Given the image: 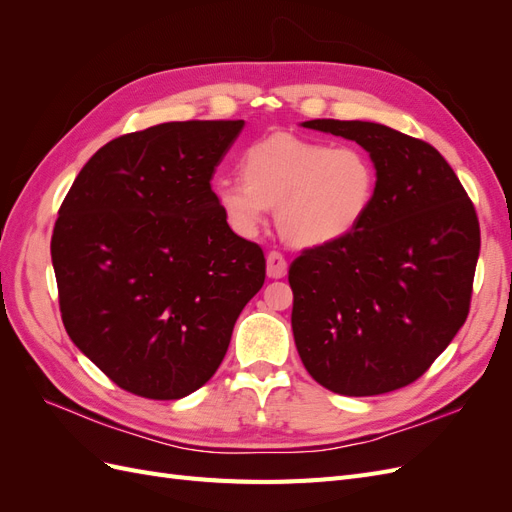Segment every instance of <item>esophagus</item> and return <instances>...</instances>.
<instances>
[{
	"instance_id": "esophagus-1",
	"label": "esophagus",
	"mask_w": 512,
	"mask_h": 512,
	"mask_svg": "<svg viewBox=\"0 0 512 512\" xmlns=\"http://www.w3.org/2000/svg\"><path fill=\"white\" fill-rule=\"evenodd\" d=\"M288 271V262L280 252H269L267 254V275L271 280H280Z\"/></svg>"
}]
</instances>
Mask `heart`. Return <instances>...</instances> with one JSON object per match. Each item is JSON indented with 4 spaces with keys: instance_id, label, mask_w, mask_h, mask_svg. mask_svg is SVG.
<instances>
[{
    "instance_id": "heart-1",
    "label": "heart",
    "mask_w": 512,
    "mask_h": 512,
    "mask_svg": "<svg viewBox=\"0 0 512 512\" xmlns=\"http://www.w3.org/2000/svg\"><path fill=\"white\" fill-rule=\"evenodd\" d=\"M243 179H218L213 198L228 226L252 237L275 211L280 235L297 247H322L363 222L376 192L365 153L292 134H273L247 147Z\"/></svg>"
}]
</instances>
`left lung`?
I'll list each match as a JSON object with an SVG mask.
<instances>
[{
	"label": "left lung",
	"instance_id": "obj_1",
	"mask_svg": "<svg viewBox=\"0 0 512 512\" xmlns=\"http://www.w3.org/2000/svg\"><path fill=\"white\" fill-rule=\"evenodd\" d=\"M359 143L376 192L348 237L292 262V333L318 384L369 397L421 378L470 312L480 252L472 200L436 147L382 123L312 119Z\"/></svg>",
	"mask_w": 512,
	"mask_h": 512
}]
</instances>
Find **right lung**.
Listing matches in <instances>:
<instances>
[{"mask_svg":"<svg viewBox=\"0 0 512 512\" xmlns=\"http://www.w3.org/2000/svg\"><path fill=\"white\" fill-rule=\"evenodd\" d=\"M245 123L170 121L98 149L59 207L51 258L61 320L123 391L181 399L218 371L265 284L260 245L215 203V166Z\"/></svg>","mask_w":512,"mask_h":512,"instance_id":"add662e5","label":"right lung"}]
</instances>
